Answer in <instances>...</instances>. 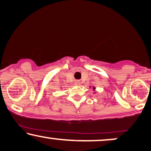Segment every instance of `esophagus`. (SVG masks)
Returning <instances> with one entry per match:
<instances>
[{
    "label": "esophagus",
    "instance_id": "obj_1",
    "mask_svg": "<svg viewBox=\"0 0 151 151\" xmlns=\"http://www.w3.org/2000/svg\"><path fill=\"white\" fill-rule=\"evenodd\" d=\"M80 82L79 81H75V85H79Z\"/></svg>",
    "mask_w": 151,
    "mask_h": 151
}]
</instances>
